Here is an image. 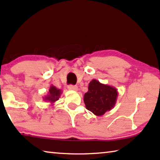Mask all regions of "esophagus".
<instances>
[{
	"label": "esophagus",
	"instance_id": "1",
	"mask_svg": "<svg viewBox=\"0 0 160 160\" xmlns=\"http://www.w3.org/2000/svg\"><path fill=\"white\" fill-rule=\"evenodd\" d=\"M68 90H72V91H78V87L75 85H69L68 87Z\"/></svg>",
	"mask_w": 160,
	"mask_h": 160
}]
</instances>
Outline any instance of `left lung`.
<instances>
[{
    "instance_id": "1",
    "label": "left lung",
    "mask_w": 160,
    "mask_h": 160,
    "mask_svg": "<svg viewBox=\"0 0 160 160\" xmlns=\"http://www.w3.org/2000/svg\"><path fill=\"white\" fill-rule=\"evenodd\" d=\"M117 89L93 79L89 84L88 92L84 95L86 109L96 116H103L114 107L118 97Z\"/></svg>"
}]
</instances>
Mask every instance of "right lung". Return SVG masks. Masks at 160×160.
Listing matches in <instances>:
<instances>
[{"label": "right lung", "mask_w": 160, "mask_h": 160, "mask_svg": "<svg viewBox=\"0 0 160 160\" xmlns=\"http://www.w3.org/2000/svg\"><path fill=\"white\" fill-rule=\"evenodd\" d=\"M61 94V90L56 88L55 86L51 85L49 90H48V94L44 97H43V99H44V101H46L47 102H50L51 105H53V103H55L59 99Z\"/></svg>", "instance_id": "right-lung-1"}]
</instances>
